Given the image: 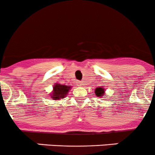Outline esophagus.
<instances>
[{"label": "esophagus", "instance_id": "esophagus-1", "mask_svg": "<svg viewBox=\"0 0 155 155\" xmlns=\"http://www.w3.org/2000/svg\"><path fill=\"white\" fill-rule=\"evenodd\" d=\"M77 85H78V86L81 87V86H82V82H78Z\"/></svg>", "mask_w": 155, "mask_h": 155}]
</instances>
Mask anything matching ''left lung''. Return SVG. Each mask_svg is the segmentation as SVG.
Masks as SVG:
<instances>
[{"mask_svg":"<svg viewBox=\"0 0 155 155\" xmlns=\"http://www.w3.org/2000/svg\"><path fill=\"white\" fill-rule=\"evenodd\" d=\"M95 94L97 97H103L105 93V89L104 87H98L95 89Z\"/></svg>","mask_w":155,"mask_h":155,"instance_id":"8db88e82","label":"left lung"}]
</instances>
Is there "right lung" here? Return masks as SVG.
Returning <instances> with one entry per match:
<instances>
[{"label": "right lung", "mask_w": 155, "mask_h": 155, "mask_svg": "<svg viewBox=\"0 0 155 155\" xmlns=\"http://www.w3.org/2000/svg\"><path fill=\"white\" fill-rule=\"evenodd\" d=\"M71 86H68V85H64L60 83L54 84L53 87L52 93L50 94L52 100H60L62 98H64L66 95L68 94L69 91H70Z\"/></svg>", "instance_id": "obj_1"}]
</instances>
